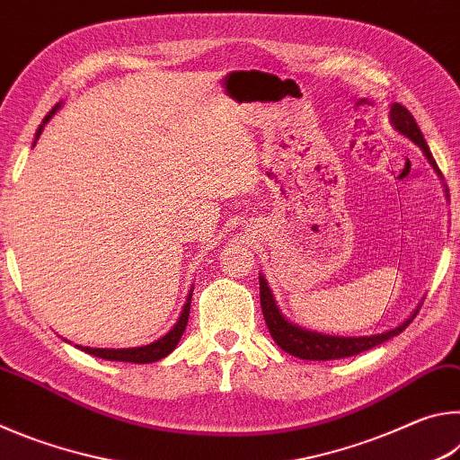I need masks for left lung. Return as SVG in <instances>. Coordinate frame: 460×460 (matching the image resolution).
Returning <instances> with one entry per match:
<instances>
[{
    "label": "left lung",
    "mask_w": 460,
    "mask_h": 460,
    "mask_svg": "<svg viewBox=\"0 0 460 460\" xmlns=\"http://www.w3.org/2000/svg\"><path fill=\"white\" fill-rule=\"evenodd\" d=\"M389 121H392V126L398 134L411 139V142L424 152L426 160L430 162V166L436 170V174L442 178V172L438 170V166H436V162L430 154V147H428L422 131H420L416 119L411 118L408 109L400 103H392V107H389ZM260 300H261L263 318H266L270 334L271 339L276 341V345L282 349V351L290 353L292 357H300V359H306V361L342 359V357H351V355H359L363 351H369V349L381 345V342H385L392 337H398V334L406 329L411 321H414V316L420 310V305H418L414 308V313H411L406 321L389 331L377 332V334H365V337H339V334H323L316 331L302 329V326H298L296 323L288 321V318L279 313L274 294H271L268 286V279L261 274H260Z\"/></svg>",
    "instance_id": "8db88e82"
}]
</instances>
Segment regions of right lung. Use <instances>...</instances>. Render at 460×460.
Here are the masks:
<instances>
[{"label": "right lung", "mask_w": 460, "mask_h": 460, "mask_svg": "<svg viewBox=\"0 0 460 460\" xmlns=\"http://www.w3.org/2000/svg\"><path fill=\"white\" fill-rule=\"evenodd\" d=\"M60 105H62V103L54 105L52 111H49V115H46V118L42 119L40 128H38V131H36V139L40 137L44 126L54 118V113L58 111ZM36 139H34L32 146H36ZM192 290H194V288H190L189 296H186V302H184V306H182V313H181V316H178L176 324L164 334V337H160L158 341L150 342V345H144V347H129V349H93V347H81V345H76V347H79L81 351H84V353H89V355H93V357H99V359H107V361L154 363V361L164 359L166 355H170V353H172L174 349H176L178 341H181L182 332H184V329H186V323H189Z\"/></svg>", "instance_id": "right-lung-1"}]
</instances>
